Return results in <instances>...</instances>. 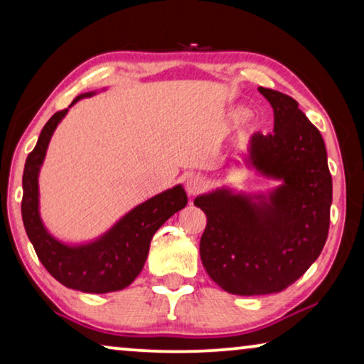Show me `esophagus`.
Listing matches in <instances>:
<instances>
[{
	"instance_id": "34e87169",
	"label": "esophagus",
	"mask_w": 364,
	"mask_h": 364,
	"mask_svg": "<svg viewBox=\"0 0 364 364\" xmlns=\"http://www.w3.org/2000/svg\"><path fill=\"white\" fill-rule=\"evenodd\" d=\"M208 186L206 180H204L203 176L199 175H189L188 180H186V191L188 194H191V196H194V194H199L201 191H204Z\"/></svg>"
}]
</instances>
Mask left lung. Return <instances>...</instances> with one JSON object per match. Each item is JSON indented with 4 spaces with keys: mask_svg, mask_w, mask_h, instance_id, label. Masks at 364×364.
Returning a JSON list of instances; mask_svg holds the SVG:
<instances>
[{
    "mask_svg": "<svg viewBox=\"0 0 364 364\" xmlns=\"http://www.w3.org/2000/svg\"><path fill=\"white\" fill-rule=\"evenodd\" d=\"M259 92L274 109V132L250 136L247 161L284 183L254 200L224 188L194 199L208 218L201 262L234 295L285 290L315 262L330 228L331 175L321 133L291 97Z\"/></svg>",
    "mask_w": 364,
    "mask_h": 364,
    "instance_id": "left-lung-1",
    "label": "left lung"
}]
</instances>
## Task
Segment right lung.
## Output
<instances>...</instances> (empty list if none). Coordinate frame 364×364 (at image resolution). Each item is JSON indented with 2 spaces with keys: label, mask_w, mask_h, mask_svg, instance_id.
<instances>
[{
  "label": "right lung",
  "mask_w": 364,
  "mask_h": 364,
  "mask_svg": "<svg viewBox=\"0 0 364 364\" xmlns=\"http://www.w3.org/2000/svg\"><path fill=\"white\" fill-rule=\"evenodd\" d=\"M90 95L92 92L75 97L69 107ZM68 110L55 112L50 117L41 132L34 150L26 158L21 201L24 229L41 264L58 282L87 294L117 291L129 287L141 272L153 234L166 219L186 206L188 196L181 184L156 194L155 198L138 204L94 242L68 245L54 239L39 216L38 176L50 136Z\"/></svg>",
  "instance_id": "1"
}]
</instances>
